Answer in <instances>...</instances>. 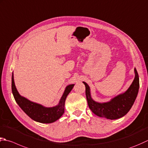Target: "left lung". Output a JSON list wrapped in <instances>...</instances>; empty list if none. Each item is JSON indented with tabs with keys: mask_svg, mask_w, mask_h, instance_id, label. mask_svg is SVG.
<instances>
[{
	"mask_svg": "<svg viewBox=\"0 0 148 148\" xmlns=\"http://www.w3.org/2000/svg\"><path fill=\"white\" fill-rule=\"evenodd\" d=\"M134 71V80L129 88L124 93L118 95L106 103H97L92 99L89 86L83 82L85 85L86 97L91 111L97 116L111 120L124 116L134 105L139 89V77L135 68Z\"/></svg>",
	"mask_w": 148,
	"mask_h": 148,
	"instance_id": "obj_1",
	"label": "left lung"
}]
</instances>
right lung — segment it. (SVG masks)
I'll return each instance as SVG.
<instances>
[{
    "mask_svg": "<svg viewBox=\"0 0 148 148\" xmlns=\"http://www.w3.org/2000/svg\"><path fill=\"white\" fill-rule=\"evenodd\" d=\"M74 86V84H72L66 86L63 95L61 97L58 105L54 107L47 108L40 104L32 102L19 94L14 85L13 72L12 74V79H11L12 93L16 103L32 119L41 123L47 124L54 123L62 116L64 113L65 102L66 96L70 93Z\"/></svg>",
    "mask_w": 148,
    "mask_h": 148,
    "instance_id": "add662e5",
    "label": "right lung"
}]
</instances>
